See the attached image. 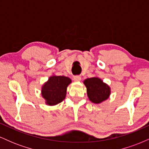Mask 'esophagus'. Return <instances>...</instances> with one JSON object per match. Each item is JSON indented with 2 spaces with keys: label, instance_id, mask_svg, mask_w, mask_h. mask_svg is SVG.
Wrapping results in <instances>:
<instances>
[{
  "label": "esophagus",
  "instance_id": "34e87169",
  "mask_svg": "<svg viewBox=\"0 0 149 149\" xmlns=\"http://www.w3.org/2000/svg\"><path fill=\"white\" fill-rule=\"evenodd\" d=\"M73 80H74L75 82L80 81V80H81V77L79 76H74V77H73Z\"/></svg>",
  "mask_w": 149,
  "mask_h": 149
}]
</instances>
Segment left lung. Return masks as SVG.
Wrapping results in <instances>:
<instances>
[{
    "label": "left lung",
    "mask_w": 149,
    "mask_h": 149,
    "mask_svg": "<svg viewBox=\"0 0 149 149\" xmlns=\"http://www.w3.org/2000/svg\"><path fill=\"white\" fill-rule=\"evenodd\" d=\"M87 88V95L90 102L99 104L107 100L111 95V88L109 85L97 76L87 78L83 81Z\"/></svg>",
    "instance_id": "1"
}]
</instances>
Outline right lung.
Wrapping results in <instances>:
<instances>
[{"mask_svg":"<svg viewBox=\"0 0 149 149\" xmlns=\"http://www.w3.org/2000/svg\"><path fill=\"white\" fill-rule=\"evenodd\" d=\"M71 82V78L64 76L49 77L41 87V95L46 105L55 106L61 103L66 97L67 87Z\"/></svg>","mask_w":149,"mask_h":149,"instance_id":"obj_1","label":"right lung"}]
</instances>
